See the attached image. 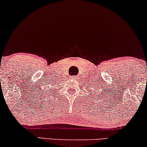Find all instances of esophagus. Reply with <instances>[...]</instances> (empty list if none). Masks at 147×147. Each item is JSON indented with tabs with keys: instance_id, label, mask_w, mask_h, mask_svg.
Listing matches in <instances>:
<instances>
[{
	"instance_id": "1",
	"label": "esophagus",
	"mask_w": 147,
	"mask_h": 147,
	"mask_svg": "<svg viewBox=\"0 0 147 147\" xmlns=\"http://www.w3.org/2000/svg\"><path fill=\"white\" fill-rule=\"evenodd\" d=\"M74 78H75V79L78 78V76H75V77H74Z\"/></svg>"
}]
</instances>
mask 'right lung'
Returning a JSON list of instances; mask_svg holds the SVG:
<instances>
[{"instance_id":"add662e5","label":"right lung","mask_w":147,"mask_h":147,"mask_svg":"<svg viewBox=\"0 0 147 147\" xmlns=\"http://www.w3.org/2000/svg\"><path fill=\"white\" fill-rule=\"evenodd\" d=\"M49 88V87H48ZM52 91H54V90H52ZM51 89H50V90H49V91H45V95H46V96H47V97H48V95H50V94H51ZM49 94V95H48V94Z\"/></svg>"}]
</instances>
